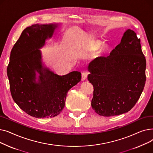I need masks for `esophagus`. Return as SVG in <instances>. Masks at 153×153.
<instances>
[{
	"instance_id": "1",
	"label": "esophagus",
	"mask_w": 153,
	"mask_h": 153,
	"mask_svg": "<svg viewBox=\"0 0 153 153\" xmlns=\"http://www.w3.org/2000/svg\"><path fill=\"white\" fill-rule=\"evenodd\" d=\"M87 72H84L82 73V81H85V80L87 79Z\"/></svg>"
}]
</instances>
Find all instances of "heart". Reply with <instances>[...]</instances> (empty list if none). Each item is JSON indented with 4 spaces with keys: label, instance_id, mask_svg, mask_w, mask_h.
Returning <instances> with one entry per match:
<instances>
[{
    "label": "heart",
    "instance_id": "obj_1",
    "mask_svg": "<svg viewBox=\"0 0 153 153\" xmlns=\"http://www.w3.org/2000/svg\"><path fill=\"white\" fill-rule=\"evenodd\" d=\"M100 42H95L94 43H93L91 45V46H90V48H91V50H92V51H95L96 50H97L98 48L100 47ZM105 48L104 47H102L101 49L100 50V51H99V53H102V52H103L104 51H105Z\"/></svg>",
    "mask_w": 153,
    "mask_h": 153
}]
</instances>
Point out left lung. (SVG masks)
Returning a JSON list of instances; mask_svg holds the SVG:
<instances>
[{
    "label": "left lung",
    "instance_id": "1",
    "mask_svg": "<svg viewBox=\"0 0 153 153\" xmlns=\"http://www.w3.org/2000/svg\"><path fill=\"white\" fill-rule=\"evenodd\" d=\"M146 66L140 39L128 29L109 56L97 58L89 64L87 79L94 86L92 109L103 117L130 111L145 85Z\"/></svg>",
    "mask_w": 153,
    "mask_h": 153
}]
</instances>
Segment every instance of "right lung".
<instances>
[{"label":"right lung","mask_w":153,"mask_h":153,"mask_svg":"<svg viewBox=\"0 0 153 153\" xmlns=\"http://www.w3.org/2000/svg\"><path fill=\"white\" fill-rule=\"evenodd\" d=\"M58 24H35L24 30L12 48L7 76L14 102L29 115L51 118L65 105L68 91L81 80V73L72 71L59 76L44 67L39 50L51 38ZM40 74L36 81V72Z\"/></svg>","instance_id":"obj_1"}]
</instances>
